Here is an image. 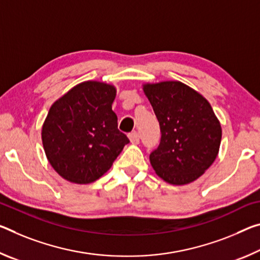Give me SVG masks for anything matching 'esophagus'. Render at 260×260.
Here are the masks:
<instances>
[{
  "label": "esophagus",
  "instance_id": "esophagus-1",
  "mask_svg": "<svg viewBox=\"0 0 260 260\" xmlns=\"http://www.w3.org/2000/svg\"><path fill=\"white\" fill-rule=\"evenodd\" d=\"M128 138H129V141L133 143V145H139L140 135H139V133H137V132H134V133H131L128 135Z\"/></svg>",
  "mask_w": 260,
  "mask_h": 260
}]
</instances>
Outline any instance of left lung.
I'll return each mask as SVG.
<instances>
[{"instance_id": "obj_1", "label": "left lung", "mask_w": 260, "mask_h": 260, "mask_svg": "<svg viewBox=\"0 0 260 260\" xmlns=\"http://www.w3.org/2000/svg\"><path fill=\"white\" fill-rule=\"evenodd\" d=\"M160 127L149 156L156 175L171 185L194 182L219 154L222 128L208 101L179 81L143 84Z\"/></svg>"}]
</instances>
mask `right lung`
<instances>
[{
	"instance_id": "add662e5",
	"label": "right lung",
	"mask_w": 260,
	"mask_h": 260,
	"mask_svg": "<svg viewBox=\"0 0 260 260\" xmlns=\"http://www.w3.org/2000/svg\"><path fill=\"white\" fill-rule=\"evenodd\" d=\"M117 89L85 81L53 103L41 128L45 154L63 179L90 184L106 174L129 142L112 111Z\"/></svg>"
}]
</instances>
